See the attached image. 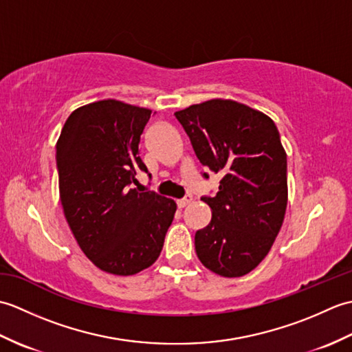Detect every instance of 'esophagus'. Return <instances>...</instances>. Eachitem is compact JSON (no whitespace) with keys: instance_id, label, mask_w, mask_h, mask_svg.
<instances>
[{"instance_id":"1","label":"esophagus","mask_w":352,"mask_h":352,"mask_svg":"<svg viewBox=\"0 0 352 352\" xmlns=\"http://www.w3.org/2000/svg\"><path fill=\"white\" fill-rule=\"evenodd\" d=\"M190 201H192V195H190V193H186V195L182 199L177 201V204H178V207L183 208V207H186L188 204H190Z\"/></svg>"}]
</instances>
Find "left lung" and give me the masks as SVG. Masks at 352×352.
Instances as JSON below:
<instances>
[{
    "label": "left lung",
    "mask_w": 352,
    "mask_h": 352,
    "mask_svg": "<svg viewBox=\"0 0 352 352\" xmlns=\"http://www.w3.org/2000/svg\"><path fill=\"white\" fill-rule=\"evenodd\" d=\"M197 159L221 174L212 221L195 233L197 256L212 272L242 276L271 250L287 206V157L274 121L231 100L175 111ZM203 178H208L204 172Z\"/></svg>",
    "instance_id": "left-lung-1"
}]
</instances>
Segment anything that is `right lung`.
I'll return each mask as SVG.
<instances>
[{
	"instance_id": "right-lung-1",
	"label": "right lung",
	"mask_w": 352,
	"mask_h": 352,
	"mask_svg": "<svg viewBox=\"0 0 352 352\" xmlns=\"http://www.w3.org/2000/svg\"><path fill=\"white\" fill-rule=\"evenodd\" d=\"M151 110L104 100L74 110L56 146L60 201L80 248L102 271L133 275L159 258L177 204L140 190L139 140ZM149 175V174H148Z\"/></svg>"
}]
</instances>
